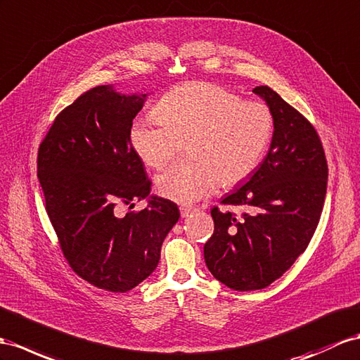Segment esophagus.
Wrapping results in <instances>:
<instances>
[{
  "mask_svg": "<svg viewBox=\"0 0 360 360\" xmlns=\"http://www.w3.org/2000/svg\"><path fill=\"white\" fill-rule=\"evenodd\" d=\"M196 208H193V207H181V216L182 217H188L190 214H193V213H196Z\"/></svg>",
  "mask_w": 360,
  "mask_h": 360,
  "instance_id": "esophagus-1",
  "label": "esophagus"
}]
</instances>
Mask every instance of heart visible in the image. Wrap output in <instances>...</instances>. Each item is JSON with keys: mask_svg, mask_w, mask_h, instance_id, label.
<instances>
[{"mask_svg": "<svg viewBox=\"0 0 360 360\" xmlns=\"http://www.w3.org/2000/svg\"><path fill=\"white\" fill-rule=\"evenodd\" d=\"M156 117L136 118L131 143L141 161L160 170L187 144L190 161L156 178L160 195L191 204L219 186L236 187L257 170L275 131L272 109L245 101L236 92L207 82H190L169 91Z\"/></svg>", "mask_w": 360, "mask_h": 360, "instance_id": "obj_1", "label": "heart"}]
</instances>
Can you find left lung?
<instances>
[{
  "label": "left lung",
  "mask_w": 360,
  "mask_h": 360,
  "mask_svg": "<svg viewBox=\"0 0 360 360\" xmlns=\"http://www.w3.org/2000/svg\"><path fill=\"white\" fill-rule=\"evenodd\" d=\"M275 117L268 156L240 190L214 207L204 257L216 280L234 290L268 288L307 250L319 224L328 165L316 129L269 86H255Z\"/></svg>",
  "instance_id": "8db88e82"
}]
</instances>
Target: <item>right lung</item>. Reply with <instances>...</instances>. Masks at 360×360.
<instances>
[{"mask_svg": "<svg viewBox=\"0 0 360 360\" xmlns=\"http://www.w3.org/2000/svg\"><path fill=\"white\" fill-rule=\"evenodd\" d=\"M144 97L91 88L60 110L38 149L45 210L63 257L82 280L115 293L155 271L164 238L179 219L176 204L162 198L120 214L152 186L131 143Z\"/></svg>", "mask_w": 360, "mask_h": 360, "instance_id": "1", "label": "right lung"}]
</instances>
